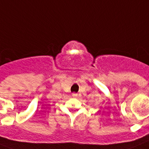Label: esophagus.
<instances>
[{"label": "esophagus", "mask_w": 149, "mask_h": 149, "mask_svg": "<svg viewBox=\"0 0 149 149\" xmlns=\"http://www.w3.org/2000/svg\"><path fill=\"white\" fill-rule=\"evenodd\" d=\"M72 97H77V93H72Z\"/></svg>", "instance_id": "1"}]
</instances>
